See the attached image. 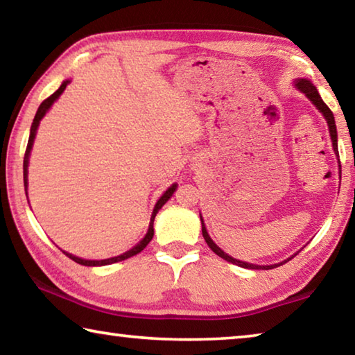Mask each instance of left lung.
Here are the masks:
<instances>
[{
    "instance_id": "8db88e82",
    "label": "left lung",
    "mask_w": 355,
    "mask_h": 355,
    "mask_svg": "<svg viewBox=\"0 0 355 355\" xmlns=\"http://www.w3.org/2000/svg\"><path fill=\"white\" fill-rule=\"evenodd\" d=\"M296 86L299 87V91H302L305 95H307L311 103H313V105L318 107V110H320V111L322 112V116L326 117L327 125H329V131H330V137H332L334 150H335V153H338V146H336V127H335V119H334L332 111H330L329 106H327L326 103H324L322 98H321V95L318 94V91H316V87H315L313 84H311L309 80H299V81L296 83ZM200 220H202V216H200ZM202 235H203V238H205L208 248L211 249L216 255H219L220 258H224V260L230 261V263H233V264H236V266L248 268V269H272V268L280 266V264L285 263V261H284V263H279V264H271V266H258V264L239 261V260H236V258L227 255L225 252L222 250V249H219L218 245H216V244L213 243V239L209 238L207 228H205V225H203V220H202ZM290 260H291V258H290ZM286 261H288V260H286Z\"/></svg>"
}]
</instances>
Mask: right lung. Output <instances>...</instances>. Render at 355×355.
<instances>
[{
  "label": "right lung",
  "instance_id": "add662e5",
  "mask_svg": "<svg viewBox=\"0 0 355 355\" xmlns=\"http://www.w3.org/2000/svg\"><path fill=\"white\" fill-rule=\"evenodd\" d=\"M69 83H70V81H64V83L61 84V87H59L55 94H51L50 97L42 101L40 106H39V110H37V112H35V117H34L33 125H31V133H29L26 152H25V159H23V182H25V191H26V188H28V161H29V152H31V147H33V142H34V137H35V131H37L40 119L45 116L46 111L50 110V106L56 101V98H59V95H61V94L64 92V89H65V86H67ZM175 188H177V184H172L171 188L167 189L163 196H161V199H159L158 202H156L155 209H153V214H152V219H150V225H148L147 235H146V238H144L139 244L135 245L133 249H130L128 252H125V254L119 255V257L107 258V260H83V258H78V257H75V255L67 254V252H64V254L67 255L69 258H71V260H73V261L83 264V266H105V264H112V263L127 260V258L133 257V255H136V254H139V252L146 249V245H147L150 241H152V238H153V220H155L156 213H158L159 209H161V207H163L164 203L171 199L173 192H175Z\"/></svg>",
  "mask_w": 355,
  "mask_h": 355
}]
</instances>
